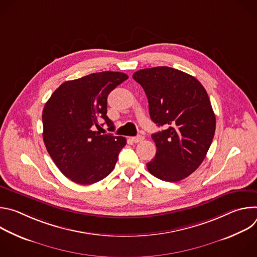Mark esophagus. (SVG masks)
<instances>
[{"label": "esophagus", "mask_w": 257, "mask_h": 257, "mask_svg": "<svg viewBox=\"0 0 257 257\" xmlns=\"http://www.w3.org/2000/svg\"><path fill=\"white\" fill-rule=\"evenodd\" d=\"M143 139H144V137L141 136V135H138V136H135V137H132V138H131V140H132L133 142H135V143L141 142Z\"/></svg>", "instance_id": "esophagus-1"}]
</instances>
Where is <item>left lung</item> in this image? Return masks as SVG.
Returning <instances> with one entry per match:
<instances>
[{
    "mask_svg": "<svg viewBox=\"0 0 257 257\" xmlns=\"http://www.w3.org/2000/svg\"><path fill=\"white\" fill-rule=\"evenodd\" d=\"M133 79L145 91L151 119L165 130L152 135L156 158L146 164L155 177L178 182L203 162L215 131V116L202 84L171 67L146 68Z\"/></svg>",
    "mask_w": 257,
    "mask_h": 257,
    "instance_id": "left-lung-1",
    "label": "left lung"
}]
</instances>
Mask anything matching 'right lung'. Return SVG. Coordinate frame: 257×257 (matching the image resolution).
I'll return each mask as SVG.
<instances>
[{
  "label": "right lung",
  "instance_id": "add662e5",
  "mask_svg": "<svg viewBox=\"0 0 257 257\" xmlns=\"http://www.w3.org/2000/svg\"><path fill=\"white\" fill-rule=\"evenodd\" d=\"M128 79L122 72L104 71L62 83L43 111L44 142L59 170L71 181L89 185L105 178L118 161L126 138L94 131L106 116L107 95ZM102 125V124H101Z\"/></svg>",
  "mask_w": 257,
  "mask_h": 257
}]
</instances>
